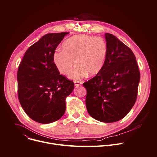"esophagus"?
Here are the masks:
<instances>
[{
	"label": "esophagus",
	"instance_id": "34e87169",
	"mask_svg": "<svg viewBox=\"0 0 157 157\" xmlns=\"http://www.w3.org/2000/svg\"><path fill=\"white\" fill-rule=\"evenodd\" d=\"M75 83V86H80L82 84V82L81 81H76L74 82Z\"/></svg>",
	"mask_w": 157,
	"mask_h": 157
}]
</instances>
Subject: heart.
Masks as SVG:
<instances>
[{
	"mask_svg": "<svg viewBox=\"0 0 157 157\" xmlns=\"http://www.w3.org/2000/svg\"><path fill=\"white\" fill-rule=\"evenodd\" d=\"M62 50L56 51L52 61L57 69L63 75H67L74 65L69 79L78 81L86 76L98 74L104 66L108 54V45L101 37L81 34L66 39Z\"/></svg>",
	"mask_w": 157,
	"mask_h": 157,
	"instance_id": "1",
	"label": "heart"
}]
</instances>
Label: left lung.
Wrapping results in <instances>:
<instances>
[{"instance_id": "left-lung-1", "label": "left lung", "mask_w": 157, "mask_h": 157, "mask_svg": "<svg viewBox=\"0 0 157 157\" xmlns=\"http://www.w3.org/2000/svg\"><path fill=\"white\" fill-rule=\"evenodd\" d=\"M108 54L102 69L83 84L86 106L95 120L113 123L123 118L136 100L140 73L135 54L116 36L106 33Z\"/></svg>"}]
</instances>
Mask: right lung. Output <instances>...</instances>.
Masks as SVG:
<instances>
[{
  "label": "right lung",
  "instance_id": "obj_1",
  "mask_svg": "<svg viewBox=\"0 0 157 157\" xmlns=\"http://www.w3.org/2000/svg\"><path fill=\"white\" fill-rule=\"evenodd\" d=\"M69 33H49L28 49L17 71L18 98L34 121L48 124L60 119L66 111V98L73 92L74 83L60 75L52 55Z\"/></svg>",
  "mask_w": 157,
  "mask_h": 157
}]
</instances>
